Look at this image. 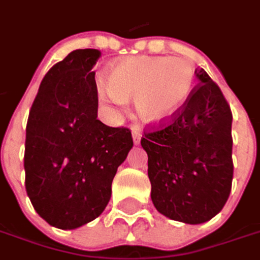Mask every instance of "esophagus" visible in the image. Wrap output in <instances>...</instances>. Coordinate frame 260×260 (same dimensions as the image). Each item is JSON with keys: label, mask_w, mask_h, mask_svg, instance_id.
I'll use <instances>...</instances> for the list:
<instances>
[{"label": "esophagus", "mask_w": 260, "mask_h": 260, "mask_svg": "<svg viewBox=\"0 0 260 260\" xmlns=\"http://www.w3.org/2000/svg\"><path fill=\"white\" fill-rule=\"evenodd\" d=\"M132 138H134V143L135 145H139L142 139V132L139 129H134L132 131Z\"/></svg>", "instance_id": "esophagus-1"}]
</instances>
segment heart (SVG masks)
<instances>
[{"label": "heart", "mask_w": 260, "mask_h": 260, "mask_svg": "<svg viewBox=\"0 0 260 260\" xmlns=\"http://www.w3.org/2000/svg\"><path fill=\"white\" fill-rule=\"evenodd\" d=\"M107 85H97V96L108 107L134 100L138 117L146 124L174 118L191 96L195 69L186 59L132 57L110 65Z\"/></svg>", "instance_id": "obj_1"}]
</instances>
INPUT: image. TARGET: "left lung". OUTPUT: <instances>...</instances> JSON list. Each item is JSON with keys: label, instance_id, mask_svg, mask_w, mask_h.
Masks as SVG:
<instances>
[{"label": "left lung", "instance_id": "8db88e82", "mask_svg": "<svg viewBox=\"0 0 260 260\" xmlns=\"http://www.w3.org/2000/svg\"><path fill=\"white\" fill-rule=\"evenodd\" d=\"M195 75L199 83L180 113L141 139L153 205L186 224L209 221L223 209L234 173L231 108L205 69Z\"/></svg>", "mask_w": 260, "mask_h": 260}]
</instances>
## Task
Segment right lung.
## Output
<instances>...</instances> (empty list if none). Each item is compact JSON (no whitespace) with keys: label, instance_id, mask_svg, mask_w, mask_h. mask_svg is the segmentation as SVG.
Here are the masks:
<instances>
[{"label":"right lung","instance_id":"obj_1","mask_svg":"<svg viewBox=\"0 0 260 260\" xmlns=\"http://www.w3.org/2000/svg\"><path fill=\"white\" fill-rule=\"evenodd\" d=\"M102 53L75 50L50 68L31 104L25 142V186L50 225L78 229L99 217L131 147V129L97 119L93 67Z\"/></svg>","mask_w":260,"mask_h":260}]
</instances>
